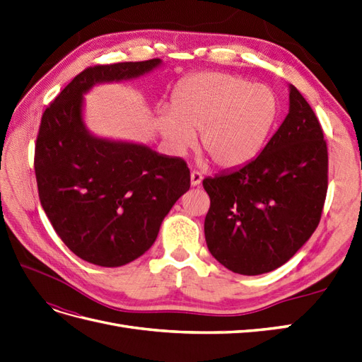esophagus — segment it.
I'll return each mask as SVG.
<instances>
[{
  "label": "esophagus",
  "mask_w": 362,
  "mask_h": 362,
  "mask_svg": "<svg viewBox=\"0 0 362 362\" xmlns=\"http://www.w3.org/2000/svg\"><path fill=\"white\" fill-rule=\"evenodd\" d=\"M190 182L194 187V185H199L202 182V173L198 172V170H192L190 173Z\"/></svg>",
  "instance_id": "34e87169"
}]
</instances>
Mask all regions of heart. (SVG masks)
Returning <instances> with one entry per match:
<instances>
[{
	"mask_svg": "<svg viewBox=\"0 0 362 362\" xmlns=\"http://www.w3.org/2000/svg\"><path fill=\"white\" fill-rule=\"evenodd\" d=\"M276 116V96L267 87L233 74L202 72L177 87L172 110L160 115L158 127L177 152L199 131V146L216 166L237 168L257 156Z\"/></svg>",
	"mask_w": 362,
	"mask_h": 362,
	"instance_id": "obj_1",
	"label": "heart"
}]
</instances>
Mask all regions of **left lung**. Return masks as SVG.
Wrapping results in <instances>:
<instances>
[{
    "mask_svg": "<svg viewBox=\"0 0 362 362\" xmlns=\"http://www.w3.org/2000/svg\"><path fill=\"white\" fill-rule=\"evenodd\" d=\"M202 185L210 196L206 246L226 269L261 275L305 245L322 218L327 146L319 119L294 86L290 112L261 154Z\"/></svg>",
    "mask_w": 362,
    "mask_h": 362,
    "instance_id": "1",
    "label": "left lung"
}]
</instances>
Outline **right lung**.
<instances>
[{
	"label": "right lung",
	"mask_w": 362,
	"mask_h": 362,
	"mask_svg": "<svg viewBox=\"0 0 362 362\" xmlns=\"http://www.w3.org/2000/svg\"><path fill=\"white\" fill-rule=\"evenodd\" d=\"M160 59L86 68L42 115L35 148L39 199L76 257L103 267L134 261L156 242L173 204L190 189L182 158L87 133L83 93L96 83L134 78Z\"/></svg>",
	"instance_id": "right-lung-1"
}]
</instances>
